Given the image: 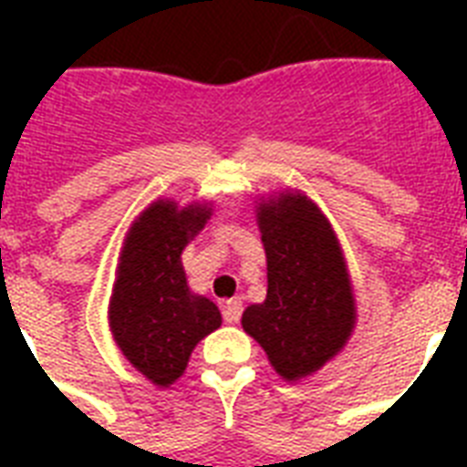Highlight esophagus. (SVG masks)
<instances>
[{
    "label": "esophagus",
    "instance_id": "1",
    "mask_svg": "<svg viewBox=\"0 0 467 467\" xmlns=\"http://www.w3.org/2000/svg\"><path fill=\"white\" fill-rule=\"evenodd\" d=\"M223 315H225L227 322H240L242 317V298H230L225 303V307H223Z\"/></svg>",
    "mask_w": 467,
    "mask_h": 467
}]
</instances>
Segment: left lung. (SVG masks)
Here are the masks:
<instances>
[{"instance_id":"8db88e82","label":"left lung","mask_w":467,"mask_h":467,"mask_svg":"<svg viewBox=\"0 0 467 467\" xmlns=\"http://www.w3.org/2000/svg\"><path fill=\"white\" fill-rule=\"evenodd\" d=\"M266 252V300L242 312L244 332L266 351L285 383L317 373L347 347L356 296L332 223L303 191L256 201Z\"/></svg>"}]
</instances>
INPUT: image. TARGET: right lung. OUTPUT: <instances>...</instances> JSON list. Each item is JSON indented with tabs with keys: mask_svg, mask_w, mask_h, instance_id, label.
I'll return each mask as SVG.
<instances>
[{
	"mask_svg": "<svg viewBox=\"0 0 467 467\" xmlns=\"http://www.w3.org/2000/svg\"><path fill=\"white\" fill-rule=\"evenodd\" d=\"M213 215L211 201L157 198L128 227L109 300L113 341L157 388L183 376L196 344L223 325L218 306L186 284L182 252Z\"/></svg>",
	"mask_w": 467,
	"mask_h": 467,
	"instance_id": "right-lung-1",
	"label": "right lung"
}]
</instances>
